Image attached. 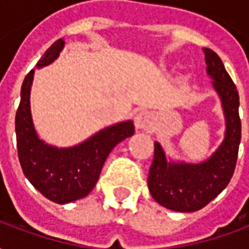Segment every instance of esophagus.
<instances>
[{"label": "esophagus", "instance_id": "1", "mask_svg": "<svg viewBox=\"0 0 249 249\" xmlns=\"http://www.w3.org/2000/svg\"><path fill=\"white\" fill-rule=\"evenodd\" d=\"M136 128L142 130H149L153 126V114L148 110H141L135 117Z\"/></svg>", "mask_w": 249, "mask_h": 249}]
</instances>
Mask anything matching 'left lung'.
Listing matches in <instances>:
<instances>
[{
    "mask_svg": "<svg viewBox=\"0 0 249 249\" xmlns=\"http://www.w3.org/2000/svg\"><path fill=\"white\" fill-rule=\"evenodd\" d=\"M203 51L207 71L213 78L214 89L223 101L227 121L224 141L211 159L196 165L167 162L161 145L155 142V156L148 176L152 197L162 207L178 212L201 209L228 185L235 172L241 139L239 93L235 82L212 49Z\"/></svg>",
    "mask_w": 249,
    "mask_h": 249,
    "instance_id": "left-lung-1",
    "label": "left lung"
}]
</instances>
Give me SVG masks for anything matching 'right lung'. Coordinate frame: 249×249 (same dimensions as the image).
I'll list each match as a JSON object with an SVG mask.
<instances>
[{
    "instance_id": "right-lung-1",
    "label": "right lung",
    "mask_w": 249,
    "mask_h": 249,
    "mask_svg": "<svg viewBox=\"0 0 249 249\" xmlns=\"http://www.w3.org/2000/svg\"><path fill=\"white\" fill-rule=\"evenodd\" d=\"M64 48L57 40L44 53L37 66L54 61ZM35 69L26 74L21 88V101L16 113L18 160L24 175L46 198L65 204L85 197L97 183L103 165L114 146L135 133L132 121L109 126L80 145L57 149L44 144L36 135L30 114V87Z\"/></svg>"
}]
</instances>
